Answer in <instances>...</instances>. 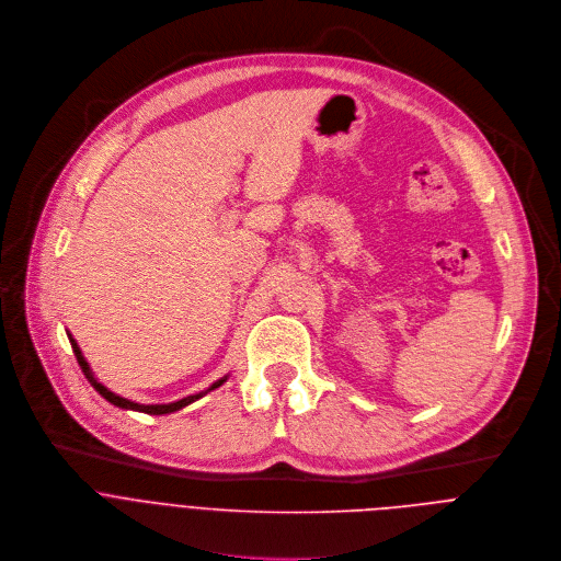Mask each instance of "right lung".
I'll return each instance as SVG.
<instances>
[{"label": "right lung", "mask_w": 561, "mask_h": 561, "mask_svg": "<svg viewBox=\"0 0 561 561\" xmlns=\"http://www.w3.org/2000/svg\"><path fill=\"white\" fill-rule=\"evenodd\" d=\"M68 339H70V345H72V352H75V358H77V363H79V367H81V371H83V376L88 378V382L99 391V396H103L107 402H112L115 407H119V409H130V411H141V413H150V415H163V413H172V411H179V409H183V407H187V404H192V402H196L198 398H203L205 393H209V391H214V389H218L222 382L228 380V376L226 378H220V380H216L211 387H207L205 391H201V393H194V396H187V398H183V400H176V402H168V404H139V402H133V400H128V398H122V396H117V393H112L110 389H105L96 378H94V374H92V369H90V365L85 363V358H83V354H81V350H79V345H77V341L72 339V335L68 333Z\"/></svg>", "instance_id": "obj_1"}]
</instances>
